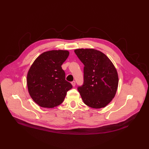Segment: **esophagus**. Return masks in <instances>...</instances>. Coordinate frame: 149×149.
Segmentation results:
<instances>
[{"instance_id": "obj_1", "label": "esophagus", "mask_w": 149, "mask_h": 149, "mask_svg": "<svg viewBox=\"0 0 149 149\" xmlns=\"http://www.w3.org/2000/svg\"><path fill=\"white\" fill-rule=\"evenodd\" d=\"M71 84H72V86H75V81H73L72 83H71Z\"/></svg>"}]
</instances>
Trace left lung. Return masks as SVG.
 Masks as SVG:
<instances>
[{
    "instance_id": "1",
    "label": "left lung",
    "mask_w": 149,
    "mask_h": 149,
    "mask_svg": "<svg viewBox=\"0 0 149 149\" xmlns=\"http://www.w3.org/2000/svg\"><path fill=\"white\" fill-rule=\"evenodd\" d=\"M75 53L84 65V84L78 88L85 104L94 109L106 107L115 97L118 75L111 60L98 50L77 49Z\"/></svg>"
}]
</instances>
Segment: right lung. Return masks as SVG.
Wrapping results in <instances>:
<instances>
[{
  "mask_svg": "<svg viewBox=\"0 0 149 149\" xmlns=\"http://www.w3.org/2000/svg\"><path fill=\"white\" fill-rule=\"evenodd\" d=\"M66 50H52L41 54L31 66L26 83L31 97L39 106L53 108L63 103L72 88L65 80L61 65L67 59Z\"/></svg>",
  "mask_w": 149,
  "mask_h": 149,
  "instance_id": "obj_1",
  "label": "right lung"
}]
</instances>
